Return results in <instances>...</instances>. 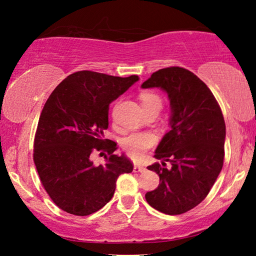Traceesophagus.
I'll list each match as a JSON object with an SVG mask.
<instances>
[{
  "mask_svg": "<svg viewBox=\"0 0 256 256\" xmlns=\"http://www.w3.org/2000/svg\"><path fill=\"white\" fill-rule=\"evenodd\" d=\"M146 168L142 164H134V172H144Z\"/></svg>",
  "mask_w": 256,
  "mask_h": 256,
  "instance_id": "esophagus-1",
  "label": "esophagus"
}]
</instances>
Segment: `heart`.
Segmentation results:
<instances>
[{
    "label": "heart",
    "instance_id": "obj_1",
    "mask_svg": "<svg viewBox=\"0 0 256 256\" xmlns=\"http://www.w3.org/2000/svg\"><path fill=\"white\" fill-rule=\"evenodd\" d=\"M140 100L144 110H149V108L162 110V99L156 92H142L140 94ZM156 140H157V138L150 132H134L123 138L122 146L128 156L133 158H140L146 150L156 144Z\"/></svg>",
    "mask_w": 256,
    "mask_h": 256
}]
</instances>
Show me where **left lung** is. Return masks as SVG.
<instances>
[{
	"label": "left lung",
	"mask_w": 256,
	"mask_h": 256,
	"mask_svg": "<svg viewBox=\"0 0 256 256\" xmlns=\"http://www.w3.org/2000/svg\"><path fill=\"white\" fill-rule=\"evenodd\" d=\"M141 86L162 89L172 110L170 131L154 152L162 162L146 167L158 174L160 183L146 192V200L162 214H185L204 200L222 170L226 125L222 110L204 82L183 68L158 70Z\"/></svg>",
	"instance_id": "left-lung-1"
}]
</instances>
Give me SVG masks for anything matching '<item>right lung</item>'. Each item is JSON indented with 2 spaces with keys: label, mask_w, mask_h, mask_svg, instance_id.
<instances>
[{
  "label": "right lung",
  "mask_w": 256,
  "mask_h": 256,
  "mask_svg": "<svg viewBox=\"0 0 256 256\" xmlns=\"http://www.w3.org/2000/svg\"><path fill=\"white\" fill-rule=\"evenodd\" d=\"M138 80L79 71L56 86L42 108L34 142V162L42 186L60 209L88 216L110 201L116 180L133 170L118 144L104 138L110 104ZM94 150L106 164L90 159Z\"/></svg>",
  "instance_id": "add662e5"
}]
</instances>
